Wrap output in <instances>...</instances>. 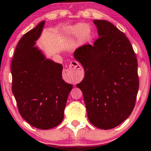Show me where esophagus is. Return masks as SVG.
I'll return each mask as SVG.
<instances>
[{"label":"esophagus","instance_id":"1","mask_svg":"<svg viewBox=\"0 0 151 151\" xmlns=\"http://www.w3.org/2000/svg\"><path fill=\"white\" fill-rule=\"evenodd\" d=\"M66 75L73 82L80 81L84 75V71L81 66L76 62L72 61L69 65V68L65 70Z\"/></svg>","mask_w":151,"mask_h":151}]
</instances>
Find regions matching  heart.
<instances>
[{
    "instance_id": "obj_1",
    "label": "heart",
    "mask_w": 151,
    "mask_h": 151,
    "mask_svg": "<svg viewBox=\"0 0 151 151\" xmlns=\"http://www.w3.org/2000/svg\"><path fill=\"white\" fill-rule=\"evenodd\" d=\"M85 27H86V26L85 24H79L76 25V26L71 28L69 31H68V34L71 36H73V37H81L82 38L88 37V36H90L91 35V29L88 28V31L86 29H84L83 30V28ZM83 30L84 31V33L82 32Z\"/></svg>"
}]
</instances>
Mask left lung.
<instances>
[{
    "label": "left lung",
    "instance_id": "obj_1",
    "mask_svg": "<svg viewBox=\"0 0 151 151\" xmlns=\"http://www.w3.org/2000/svg\"><path fill=\"white\" fill-rule=\"evenodd\" d=\"M99 38L93 45L74 52L85 77L76 86L83 92L91 124L108 130L118 126L133 111L139 86L137 59L123 32L104 20H94Z\"/></svg>",
    "mask_w": 151,
    "mask_h": 151
}]
</instances>
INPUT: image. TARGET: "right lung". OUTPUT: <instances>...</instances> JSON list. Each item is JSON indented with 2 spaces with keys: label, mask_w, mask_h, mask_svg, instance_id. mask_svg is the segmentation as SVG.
I'll return each instance as SVG.
<instances>
[{
  "label": "right lung",
  "mask_w": 151,
  "mask_h": 151,
  "mask_svg": "<svg viewBox=\"0 0 151 151\" xmlns=\"http://www.w3.org/2000/svg\"><path fill=\"white\" fill-rule=\"evenodd\" d=\"M45 21L24 34L18 42L11 63L12 91L18 109L28 123L50 129L63 121L73 85L62 77L63 66L46 59L35 47Z\"/></svg>",
  "instance_id": "obj_1"
}]
</instances>
